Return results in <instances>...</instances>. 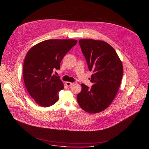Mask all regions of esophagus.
I'll return each mask as SVG.
<instances>
[{
	"label": "esophagus",
	"mask_w": 149,
	"mask_h": 149,
	"mask_svg": "<svg viewBox=\"0 0 149 149\" xmlns=\"http://www.w3.org/2000/svg\"><path fill=\"white\" fill-rule=\"evenodd\" d=\"M65 84H66V85L67 86H70L73 85V83L69 82V81H67V82H66V83H65Z\"/></svg>",
	"instance_id": "1"
}]
</instances>
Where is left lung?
Returning <instances> with one entry per match:
<instances>
[{
    "mask_svg": "<svg viewBox=\"0 0 149 149\" xmlns=\"http://www.w3.org/2000/svg\"><path fill=\"white\" fill-rule=\"evenodd\" d=\"M83 53L91 76V88L82 84L77 96L80 107L85 112L96 113L105 110L114 100L123 74V64L115 49L108 43L93 39L80 40Z\"/></svg>",
    "mask_w": 149,
    "mask_h": 149,
    "instance_id": "8db88e82",
    "label": "left lung"
}]
</instances>
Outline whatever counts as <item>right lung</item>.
Wrapping results in <instances>:
<instances>
[{
    "label": "right lung",
    "instance_id": "obj_1",
    "mask_svg": "<svg viewBox=\"0 0 149 149\" xmlns=\"http://www.w3.org/2000/svg\"><path fill=\"white\" fill-rule=\"evenodd\" d=\"M77 42L76 40H48L33 46L26 55L23 77L26 88L34 100L43 107L54 104L64 88L53 70L60 69L64 56Z\"/></svg>",
    "mask_w": 149,
    "mask_h": 149
}]
</instances>
